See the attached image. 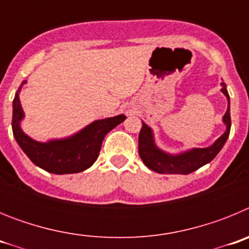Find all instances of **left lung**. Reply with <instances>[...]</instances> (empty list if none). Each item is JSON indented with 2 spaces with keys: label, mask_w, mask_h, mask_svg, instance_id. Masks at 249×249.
Instances as JSON below:
<instances>
[{
  "label": "left lung",
  "mask_w": 249,
  "mask_h": 249,
  "mask_svg": "<svg viewBox=\"0 0 249 249\" xmlns=\"http://www.w3.org/2000/svg\"><path fill=\"white\" fill-rule=\"evenodd\" d=\"M222 93L227 97L228 107L223 116V123L226 124V131L223 135L215 141L210 147L204 148H192L181 152L177 155L167 153L158 148L155 142L153 131L146 123L142 122L140 136H138V153L141 160L149 169L162 175H188L211 160L218 155L222 147L224 146L231 131V113H230V94L224 82L221 83Z\"/></svg>",
  "instance_id": "1"
}]
</instances>
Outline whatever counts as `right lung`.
<instances>
[{"mask_svg": "<svg viewBox=\"0 0 249 249\" xmlns=\"http://www.w3.org/2000/svg\"><path fill=\"white\" fill-rule=\"evenodd\" d=\"M25 83L26 81L22 82L13 98V137L36 166L50 173L68 175L89 168L100 155L105 136L126 120L124 114H118L114 117L93 121L70 137L38 142L26 135L21 128V121L25 117V112L19 102V92Z\"/></svg>", "mask_w": 249, "mask_h": 249, "instance_id": "obj_1", "label": "right lung"}]
</instances>
